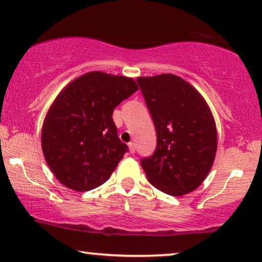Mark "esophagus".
I'll return each instance as SVG.
<instances>
[{
  "label": "esophagus",
  "instance_id": "esophagus-1",
  "mask_svg": "<svg viewBox=\"0 0 262 262\" xmlns=\"http://www.w3.org/2000/svg\"><path fill=\"white\" fill-rule=\"evenodd\" d=\"M128 150H130L131 154H135L136 151V148H135V144L134 143H128Z\"/></svg>",
  "mask_w": 262,
  "mask_h": 262
}]
</instances>
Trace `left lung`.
Returning a JSON list of instances; mask_svg holds the SVG:
<instances>
[{"label": "left lung", "instance_id": "1", "mask_svg": "<svg viewBox=\"0 0 262 262\" xmlns=\"http://www.w3.org/2000/svg\"><path fill=\"white\" fill-rule=\"evenodd\" d=\"M156 128L155 152L141 166L154 187L180 196L194 191L212 168L217 130L205 99L173 74L138 77Z\"/></svg>", "mask_w": 262, "mask_h": 262}]
</instances>
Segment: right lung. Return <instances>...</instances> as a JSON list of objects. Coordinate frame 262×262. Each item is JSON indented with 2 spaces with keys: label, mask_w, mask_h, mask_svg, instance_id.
Returning <instances> with one entry per match:
<instances>
[{
  "label": "right lung",
  "mask_w": 262,
  "mask_h": 262,
  "mask_svg": "<svg viewBox=\"0 0 262 262\" xmlns=\"http://www.w3.org/2000/svg\"><path fill=\"white\" fill-rule=\"evenodd\" d=\"M137 91L134 78L92 71L59 93L42 124L41 148L60 184L85 192L108 180L127 151L113 111Z\"/></svg>",
  "instance_id": "add662e5"
}]
</instances>
